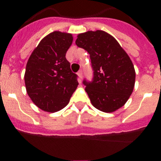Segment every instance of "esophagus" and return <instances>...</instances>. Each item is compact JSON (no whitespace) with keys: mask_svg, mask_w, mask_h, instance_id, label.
Segmentation results:
<instances>
[{"mask_svg":"<svg viewBox=\"0 0 161 161\" xmlns=\"http://www.w3.org/2000/svg\"><path fill=\"white\" fill-rule=\"evenodd\" d=\"M77 75H78V76H79V79H78V80H79V83H81V79H82V77H83V71L80 70L79 72H77Z\"/></svg>","mask_w":161,"mask_h":161,"instance_id":"34e87169","label":"esophagus"}]
</instances>
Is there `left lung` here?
<instances>
[{
    "instance_id": "left-lung-1",
    "label": "left lung",
    "mask_w": 161,
    "mask_h": 161,
    "mask_svg": "<svg viewBox=\"0 0 161 161\" xmlns=\"http://www.w3.org/2000/svg\"><path fill=\"white\" fill-rule=\"evenodd\" d=\"M76 44L90 56L93 77L92 81L84 80L83 84L92 105L106 113L124 106L133 92L136 72L120 44L103 31L80 34Z\"/></svg>"
}]
</instances>
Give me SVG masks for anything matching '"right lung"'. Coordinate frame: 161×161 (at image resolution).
<instances>
[{
	"label": "right lung",
	"instance_id": "right-lung-1",
	"mask_svg": "<svg viewBox=\"0 0 161 161\" xmlns=\"http://www.w3.org/2000/svg\"><path fill=\"white\" fill-rule=\"evenodd\" d=\"M72 40L71 34L54 31L42 38L28 59L24 76L26 92L44 111L64 108L77 88V75L65 57Z\"/></svg>",
	"mask_w": 161,
	"mask_h": 161
}]
</instances>
